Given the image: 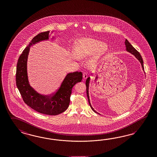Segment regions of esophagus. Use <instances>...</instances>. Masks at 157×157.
<instances>
[{"instance_id": "obj_1", "label": "esophagus", "mask_w": 157, "mask_h": 157, "mask_svg": "<svg viewBox=\"0 0 157 157\" xmlns=\"http://www.w3.org/2000/svg\"><path fill=\"white\" fill-rule=\"evenodd\" d=\"M88 73L86 72H84L83 73V78H84V79H86L88 78Z\"/></svg>"}]
</instances>
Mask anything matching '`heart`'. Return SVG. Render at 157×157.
Returning <instances> with one entry per match:
<instances>
[{
	"mask_svg": "<svg viewBox=\"0 0 157 157\" xmlns=\"http://www.w3.org/2000/svg\"><path fill=\"white\" fill-rule=\"evenodd\" d=\"M108 50L107 45L100 40L90 38H82L75 42L73 46L74 59L92 56L88 63L90 66L94 65Z\"/></svg>",
	"mask_w": 157,
	"mask_h": 157,
	"instance_id": "obj_1",
	"label": "heart"
}]
</instances>
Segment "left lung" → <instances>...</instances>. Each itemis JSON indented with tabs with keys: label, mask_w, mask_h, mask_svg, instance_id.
I'll use <instances>...</instances> for the list:
<instances>
[{
	"label": "left lung",
	"mask_w": 157,
	"mask_h": 157,
	"mask_svg": "<svg viewBox=\"0 0 157 157\" xmlns=\"http://www.w3.org/2000/svg\"><path fill=\"white\" fill-rule=\"evenodd\" d=\"M125 46H126V50H127V52H128L130 53L133 54L134 56H135V57L139 60V62L140 63L141 65H142V69H143V71H144V61H143V59L142 58V56H140V53H139V52H138L132 46V45L130 44V42L128 41L127 40H125ZM144 73H145V72H144ZM90 77H88V78L86 79V82H85L86 86V94H87V98H88V102H89L90 107L91 108V109H92L94 112L97 113V112H96V111L94 110V109L93 108V107H92V105H91V104H90V96H89V85H90Z\"/></svg>",
	"instance_id": "8db88e82"
}]
</instances>
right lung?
<instances>
[{
  "label": "right lung",
  "mask_w": 157,
  "mask_h": 157,
  "mask_svg": "<svg viewBox=\"0 0 157 157\" xmlns=\"http://www.w3.org/2000/svg\"><path fill=\"white\" fill-rule=\"evenodd\" d=\"M49 31L42 32L34 36L23 51L18 59L16 71V84L24 102L40 113L57 115L67 109L70 103L72 88L82 79L81 72L68 73L59 88L52 96H44L37 93L29 84L27 73V61L30 47L40 41L47 40Z\"/></svg>",
  "instance_id": "add662e5"
}]
</instances>
